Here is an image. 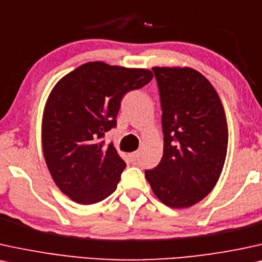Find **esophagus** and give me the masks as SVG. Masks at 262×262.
Segmentation results:
<instances>
[{"label": "esophagus", "instance_id": "esophagus-1", "mask_svg": "<svg viewBox=\"0 0 262 262\" xmlns=\"http://www.w3.org/2000/svg\"><path fill=\"white\" fill-rule=\"evenodd\" d=\"M139 156H140V152L135 151V152H133V154H130V158L133 161H138L139 160Z\"/></svg>", "mask_w": 262, "mask_h": 262}]
</instances>
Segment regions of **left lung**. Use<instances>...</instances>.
I'll return each mask as SVG.
<instances>
[{
    "label": "left lung",
    "instance_id": "obj_1",
    "mask_svg": "<svg viewBox=\"0 0 262 262\" xmlns=\"http://www.w3.org/2000/svg\"><path fill=\"white\" fill-rule=\"evenodd\" d=\"M160 89L163 156L145 177L162 203L188 208L210 193L227 154L226 115L213 85L191 68H152Z\"/></svg>",
    "mask_w": 262,
    "mask_h": 262
}]
</instances>
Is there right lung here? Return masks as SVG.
Returning a JSON list of instances; mask_svg holds the SVG:
<instances>
[{
    "label": "right lung",
    "mask_w": 262,
    "mask_h": 262,
    "mask_svg": "<svg viewBox=\"0 0 262 262\" xmlns=\"http://www.w3.org/2000/svg\"><path fill=\"white\" fill-rule=\"evenodd\" d=\"M154 74L92 61L64 76L46 102L42 147L53 180L79 204H94L117 187L125 162L102 138L116 127L125 93L147 84Z\"/></svg>",
    "instance_id": "add662e5"
}]
</instances>
